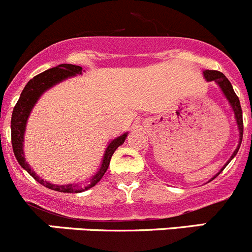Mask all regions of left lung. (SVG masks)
Returning a JSON list of instances; mask_svg holds the SVG:
<instances>
[{"instance_id": "1", "label": "left lung", "mask_w": 252, "mask_h": 252, "mask_svg": "<svg viewBox=\"0 0 252 252\" xmlns=\"http://www.w3.org/2000/svg\"><path fill=\"white\" fill-rule=\"evenodd\" d=\"M204 78L206 79L208 82H211V81H215L216 83L219 84V87L221 88L222 93L225 94V97H226V99L229 100L230 105H231L232 110H234V114H235V119H236V123H237V128H239V133H240V142H239V145H237V148L235 149V152L232 153L231 158L229 159V161H227L226 164L224 165V168L221 169V170L219 171L218 174H216L215 176H218L219 174L221 173L222 170L225 169V166L227 165V164L230 163V161L232 160V158H234L235 155L237 154V152H239V148L240 145H241V142H243V133H244V122H243V110H241V105H240V100H239V97H237L236 94H235L234 89H232V86L231 83H230L229 79L226 78V77L222 74L221 72H218V70H204ZM215 176H214L213 179H215ZM211 179V180H213ZM210 180V182H211Z\"/></svg>"}]
</instances>
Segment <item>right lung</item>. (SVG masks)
Returning a JSON list of instances; mask_svg holds the SVG:
<instances>
[{"label": "right lung", "mask_w": 252, "mask_h": 252, "mask_svg": "<svg viewBox=\"0 0 252 252\" xmlns=\"http://www.w3.org/2000/svg\"><path fill=\"white\" fill-rule=\"evenodd\" d=\"M81 73L82 67H79V65L60 64L57 65V67H53L51 68V69H47L44 70V72L37 74V76L31 79V81L26 84L25 88H23L20 99H18L15 108H13L12 118H11V140H12L13 153H15V157L16 159H17L18 163H20V165L22 166L34 180H37L39 184L48 188V189L56 190V191L60 192H81L84 191V190H88L91 189V188H93L94 185L97 184V183L102 179L104 173L107 171L113 153L115 152V149H117L119 145L123 144L126 135H128V133H124L123 135L115 138V139H113L112 142L108 144L104 155H103L102 164H100L99 170H98L97 174L89 180L91 183L84 188L79 187L78 184H51V183L44 182L43 179H41V178L30 168V165H28V163L25 159V154H23V138H25L26 124H27V119L28 117H30L31 110H32V108L34 107L37 100L39 99V97H41L47 89L56 86V84L64 81V79L69 78V77L76 76V74H81Z\"/></svg>", "instance_id": "add662e5"}]
</instances>
